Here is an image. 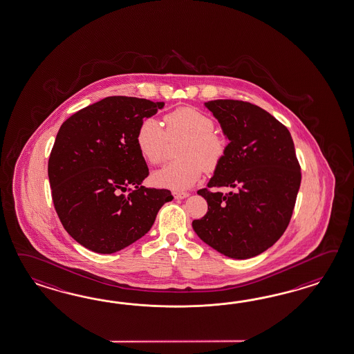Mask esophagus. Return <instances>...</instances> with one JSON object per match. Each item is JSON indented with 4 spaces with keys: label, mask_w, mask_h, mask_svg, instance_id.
Wrapping results in <instances>:
<instances>
[{
    "label": "esophagus",
    "mask_w": 354,
    "mask_h": 354,
    "mask_svg": "<svg viewBox=\"0 0 354 354\" xmlns=\"http://www.w3.org/2000/svg\"><path fill=\"white\" fill-rule=\"evenodd\" d=\"M173 196L175 199H184L189 197V193H187V192H174Z\"/></svg>",
    "instance_id": "esophagus-1"
}]
</instances>
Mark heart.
<instances>
[{
    "instance_id": "heart-1",
    "label": "heart",
    "mask_w": 354,
    "mask_h": 354,
    "mask_svg": "<svg viewBox=\"0 0 354 354\" xmlns=\"http://www.w3.org/2000/svg\"><path fill=\"white\" fill-rule=\"evenodd\" d=\"M166 131L153 118L140 122L136 143L149 164L164 160L167 139L185 138L179 151L181 160L165 165L152 179L156 185L174 190L190 188L199 180L205 167L214 170L224 158L225 139L215 130L214 120L194 107H181L165 116Z\"/></svg>"
}]
</instances>
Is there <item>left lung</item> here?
Returning <instances> with one entry per match:
<instances>
[{"instance_id":"obj_1","label":"left lung","mask_w":354,"mask_h":354,"mask_svg":"<svg viewBox=\"0 0 354 354\" xmlns=\"http://www.w3.org/2000/svg\"><path fill=\"white\" fill-rule=\"evenodd\" d=\"M205 106L229 143L207 188L198 190L207 214L192 226L226 257L250 259L279 241L293 214L302 178L293 139L271 113L250 102L215 100ZM218 186L234 190H209Z\"/></svg>"}]
</instances>
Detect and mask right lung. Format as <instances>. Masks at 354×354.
<instances>
[{
  "instance_id": "1",
  "label": "right lung",
  "mask_w": 354,
  "mask_h": 354,
  "mask_svg": "<svg viewBox=\"0 0 354 354\" xmlns=\"http://www.w3.org/2000/svg\"><path fill=\"white\" fill-rule=\"evenodd\" d=\"M164 102L113 95L86 106L61 125L48 160L55 209L86 250L110 254L146 235L173 201L167 189L142 185L148 176L136 136ZM131 185L136 188L124 194Z\"/></svg>"
}]
</instances>
